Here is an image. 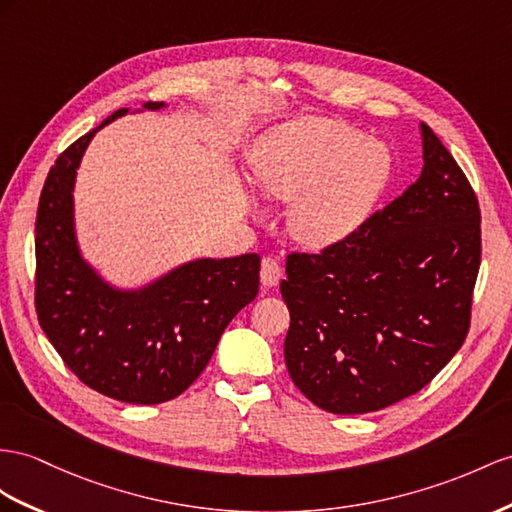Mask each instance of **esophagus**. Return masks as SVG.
I'll list each match as a JSON object with an SVG mask.
<instances>
[{
	"instance_id": "34e87169",
	"label": "esophagus",
	"mask_w": 512,
	"mask_h": 512,
	"mask_svg": "<svg viewBox=\"0 0 512 512\" xmlns=\"http://www.w3.org/2000/svg\"><path fill=\"white\" fill-rule=\"evenodd\" d=\"M259 277H261V283H264L266 287L279 285V281H281V264H279V259L272 257V255H266L264 259H261Z\"/></svg>"
}]
</instances>
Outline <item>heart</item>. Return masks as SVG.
<instances>
[{"label": "heart", "instance_id": "heart-1", "mask_svg": "<svg viewBox=\"0 0 512 512\" xmlns=\"http://www.w3.org/2000/svg\"><path fill=\"white\" fill-rule=\"evenodd\" d=\"M389 151L337 119L307 116L261 136L253 149L259 190L292 205V231L309 246L348 238L389 179Z\"/></svg>", "mask_w": 512, "mask_h": 512}]
</instances>
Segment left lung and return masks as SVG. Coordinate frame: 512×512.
I'll list each match as a JSON object with an SVG mask.
<instances>
[{
  "instance_id": "left-lung-1",
  "label": "left lung",
  "mask_w": 512,
  "mask_h": 512,
  "mask_svg": "<svg viewBox=\"0 0 512 512\" xmlns=\"http://www.w3.org/2000/svg\"><path fill=\"white\" fill-rule=\"evenodd\" d=\"M422 147V175L398 199L320 253L287 255L285 365L329 413H372L413 396L467 337L480 207L426 123Z\"/></svg>"
}]
</instances>
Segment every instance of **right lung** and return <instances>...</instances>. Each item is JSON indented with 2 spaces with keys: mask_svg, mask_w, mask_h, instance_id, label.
I'll use <instances>...</instances> for the list:
<instances>
[{
  "mask_svg": "<svg viewBox=\"0 0 512 512\" xmlns=\"http://www.w3.org/2000/svg\"><path fill=\"white\" fill-rule=\"evenodd\" d=\"M125 112L77 138L49 170L36 212L34 305L84 385L119 402L160 404L199 378L222 331L257 296L259 255L196 259L134 292L114 290L86 264L73 227L75 173L97 131Z\"/></svg>",
  "mask_w": 512,
  "mask_h": 512,
  "instance_id": "obj_1",
  "label": "right lung"
}]
</instances>
